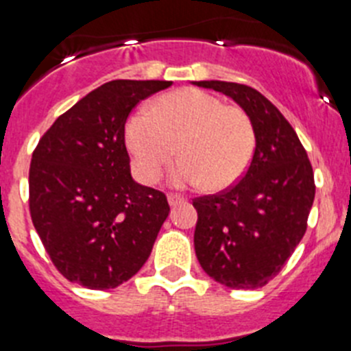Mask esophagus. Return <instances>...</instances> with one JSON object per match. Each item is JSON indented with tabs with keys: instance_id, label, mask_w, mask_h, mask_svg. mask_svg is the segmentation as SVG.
Wrapping results in <instances>:
<instances>
[{
	"instance_id": "esophagus-1",
	"label": "esophagus",
	"mask_w": 351,
	"mask_h": 351,
	"mask_svg": "<svg viewBox=\"0 0 351 351\" xmlns=\"http://www.w3.org/2000/svg\"><path fill=\"white\" fill-rule=\"evenodd\" d=\"M167 200H169L170 207H176V206H179V204L184 202V198L179 197V195H169V197H167Z\"/></svg>"
}]
</instances>
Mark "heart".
<instances>
[{"mask_svg":"<svg viewBox=\"0 0 351 351\" xmlns=\"http://www.w3.org/2000/svg\"><path fill=\"white\" fill-rule=\"evenodd\" d=\"M125 141L133 172L145 184L156 181L176 151V186L204 184L209 191L232 188L250 169L256 147L255 126L239 107L200 89L161 96L154 112L130 117Z\"/></svg>","mask_w":351,"mask_h":351,"instance_id":"obj_1","label":"heart"}]
</instances>
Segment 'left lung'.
Returning <instances> with one entry per match:
<instances>
[{
    "mask_svg": "<svg viewBox=\"0 0 351 351\" xmlns=\"http://www.w3.org/2000/svg\"><path fill=\"white\" fill-rule=\"evenodd\" d=\"M230 96L251 117L256 147L230 190L195 198V253L204 271L228 288L267 285L306 234L315 200L308 153L283 114L256 89L225 80L193 82Z\"/></svg>",
    "mask_w": 351,
    "mask_h": 351,
    "instance_id": "obj_1",
    "label": "left lung"
}]
</instances>
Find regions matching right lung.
<instances>
[{"instance_id": "1", "label": "right lung", "mask_w": 351, "mask_h": 351, "mask_svg": "<svg viewBox=\"0 0 351 351\" xmlns=\"http://www.w3.org/2000/svg\"><path fill=\"white\" fill-rule=\"evenodd\" d=\"M170 80H110L56 119L29 167L31 219L66 280L108 290L137 274L170 213L133 181L125 145L132 108Z\"/></svg>"}]
</instances>
